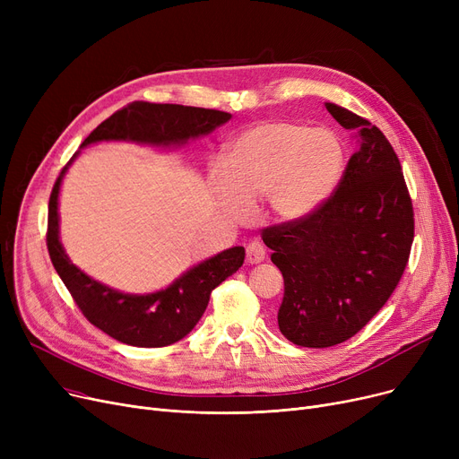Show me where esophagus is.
Instances as JSON below:
<instances>
[{
    "label": "esophagus",
    "mask_w": 459,
    "mask_h": 459,
    "mask_svg": "<svg viewBox=\"0 0 459 459\" xmlns=\"http://www.w3.org/2000/svg\"><path fill=\"white\" fill-rule=\"evenodd\" d=\"M246 255L249 264H260L264 258H266V249H264L262 242H258V239H253V242H249L246 247Z\"/></svg>",
    "instance_id": "1"
}]
</instances>
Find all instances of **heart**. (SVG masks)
<instances>
[{
  "label": "heart",
  "mask_w": 459,
  "mask_h": 459,
  "mask_svg": "<svg viewBox=\"0 0 459 459\" xmlns=\"http://www.w3.org/2000/svg\"><path fill=\"white\" fill-rule=\"evenodd\" d=\"M342 165V144L333 132L266 120L239 134L227 158L212 161L210 177L217 203L232 220H247L253 201L264 197L273 217L296 221L329 197Z\"/></svg>",
  "instance_id": "heart-1"
}]
</instances>
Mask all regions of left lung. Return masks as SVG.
<instances>
[{
  "mask_svg": "<svg viewBox=\"0 0 459 459\" xmlns=\"http://www.w3.org/2000/svg\"><path fill=\"white\" fill-rule=\"evenodd\" d=\"M357 151L308 215L262 229L284 279L279 329L303 348L341 344L389 301L415 238L411 195L393 144L370 120L325 102Z\"/></svg>",
  "mask_w": 459,
  "mask_h": 459,
  "instance_id": "1",
  "label": "left lung"
}]
</instances>
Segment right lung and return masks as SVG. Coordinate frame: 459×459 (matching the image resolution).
Returning <instances> with one entry per match:
<instances>
[{"mask_svg": "<svg viewBox=\"0 0 459 459\" xmlns=\"http://www.w3.org/2000/svg\"><path fill=\"white\" fill-rule=\"evenodd\" d=\"M229 118L230 113L217 109L132 102L96 126L82 147L104 139L175 144L210 134ZM65 171L66 167L54 184L48 204L46 246L56 272L82 315L111 339L137 348H161L184 339L204 315L213 288L242 268L246 249L232 247L204 260L161 292L149 296L120 294L78 270L59 244L57 197Z\"/></svg>", "mask_w": 459, "mask_h": 459, "instance_id": "1", "label": "right lung"}]
</instances>
